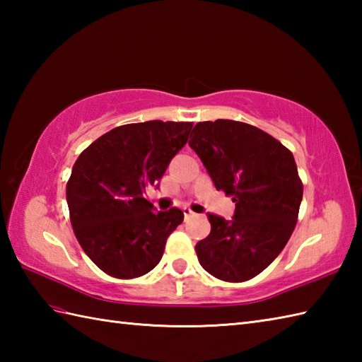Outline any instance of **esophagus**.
Instances as JSON below:
<instances>
[{"label":"esophagus","mask_w":362,"mask_h":362,"mask_svg":"<svg viewBox=\"0 0 362 362\" xmlns=\"http://www.w3.org/2000/svg\"><path fill=\"white\" fill-rule=\"evenodd\" d=\"M183 214H185V219L187 218H191L194 214V211L191 210V209H188V206H183Z\"/></svg>","instance_id":"obj_1"}]
</instances>
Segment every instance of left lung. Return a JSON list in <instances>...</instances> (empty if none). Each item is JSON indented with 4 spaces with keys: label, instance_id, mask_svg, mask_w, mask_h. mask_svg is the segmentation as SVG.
<instances>
[{
    "label": "left lung",
    "instance_id": "obj_1",
    "mask_svg": "<svg viewBox=\"0 0 362 362\" xmlns=\"http://www.w3.org/2000/svg\"><path fill=\"white\" fill-rule=\"evenodd\" d=\"M193 149L236 205L233 221L209 214L210 235L196 244L199 263L228 283L247 281L272 263L294 232L303 183L292 152L241 121L197 122Z\"/></svg>",
    "mask_w": 362,
    "mask_h": 362
}]
</instances>
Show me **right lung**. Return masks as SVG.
Instances as JSON below:
<instances>
[{
    "mask_svg": "<svg viewBox=\"0 0 362 362\" xmlns=\"http://www.w3.org/2000/svg\"><path fill=\"white\" fill-rule=\"evenodd\" d=\"M191 127L193 122L174 121L124 124L76 160L66 183L70 221L83 252L107 275L136 279L160 263L183 211H152L143 194L187 144Z\"/></svg>",
    "mask_w": 362,
    "mask_h": 362,
    "instance_id": "right-lung-1",
    "label": "right lung"
}]
</instances>
